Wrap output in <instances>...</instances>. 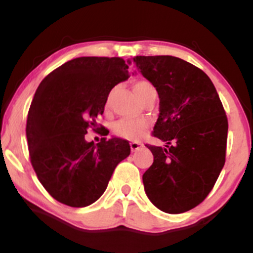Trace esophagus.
I'll use <instances>...</instances> for the list:
<instances>
[{"label":"esophagus","mask_w":253,"mask_h":253,"mask_svg":"<svg viewBox=\"0 0 253 253\" xmlns=\"http://www.w3.org/2000/svg\"><path fill=\"white\" fill-rule=\"evenodd\" d=\"M129 146H130V150H132V152H135V151L140 150L141 147H143V144L136 143V141H132V143L129 144Z\"/></svg>","instance_id":"esophagus-1"}]
</instances>
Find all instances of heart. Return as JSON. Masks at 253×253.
<instances>
[{"label": "heart", "mask_w": 253, "mask_h": 253, "mask_svg": "<svg viewBox=\"0 0 253 253\" xmlns=\"http://www.w3.org/2000/svg\"><path fill=\"white\" fill-rule=\"evenodd\" d=\"M132 86L133 91L143 102L151 95L157 94L155 85L150 81L144 80V78L135 80ZM146 127L147 121L145 119H136V120L121 119L113 124L112 132L118 138L127 139V140H139L144 135Z\"/></svg>", "instance_id": "1"}]
</instances>
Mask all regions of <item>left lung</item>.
<instances>
[{"instance_id": "obj_1", "label": "left lung", "mask_w": 253, "mask_h": 253, "mask_svg": "<svg viewBox=\"0 0 253 253\" xmlns=\"http://www.w3.org/2000/svg\"><path fill=\"white\" fill-rule=\"evenodd\" d=\"M133 63L158 92L152 135L167 143L147 145L153 163L143 175L145 193L158 210L184 213L208 196L225 164V109L211 78L193 64L172 56H136Z\"/></svg>"}]
</instances>
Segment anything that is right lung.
<instances>
[{"instance_id": "right-lung-1", "label": "right lung", "mask_w": 253, "mask_h": 253, "mask_svg": "<svg viewBox=\"0 0 253 253\" xmlns=\"http://www.w3.org/2000/svg\"><path fill=\"white\" fill-rule=\"evenodd\" d=\"M127 69L123 58L80 57L38 86L26 125L28 150L38 179L58 202L76 208L94 203L117 165L129 156L124 139L102 138L94 144L84 138L96 127L110 90L129 77Z\"/></svg>"}]
</instances>
